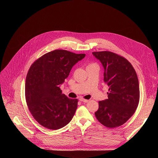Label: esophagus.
<instances>
[{"mask_svg": "<svg viewBox=\"0 0 158 158\" xmlns=\"http://www.w3.org/2000/svg\"><path fill=\"white\" fill-rule=\"evenodd\" d=\"M79 100L81 101V102H88V100H87V99H84V98H80Z\"/></svg>", "mask_w": 158, "mask_h": 158, "instance_id": "1", "label": "esophagus"}]
</instances>
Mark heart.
Wrapping results in <instances>:
<instances>
[{
    "mask_svg": "<svg viewBox=\"0 0 158 158\" xmlns=\"http://www.w3.org/2000/svg\"><path fill=\"white\" fill-rule=\"evenodd\" d=\"M91 64H89V65H91Z\"/></svg>",
    "mask_w": 158,
    "mask_h": 158,
    "instance_id": "obj_1",
    "label": "heart"
}]
</instances>
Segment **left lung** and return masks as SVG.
<instances>
[{
	"label": "left lung",
	"mask_w": 158,
	"mask_h": 158,
	"mask_svg": "<svg viewBox=\"0 0 158 158\" xmlns=\"http://www.w3.org/2000/svg\"><path fill=\"white\" fill-rule=\"evenodd\" d=\"M92 54L102 64L104 81L109 86L108 98L98 102L95 117L107 127L120 126L132 117L139 104L137 74L131 63L117 54L110 51Z\"/></svg>",
	"instance_id": "left-lung-1"
}]
</instances>
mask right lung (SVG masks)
<instances>
[{
    "mask_svg": "<svg viewBox=\"0 0 158 158\" xmlns=\"http://www.w3.org/2000/svg\"><path fill=\"white\" fill-rule=\"evenodd\" d=\"M85 56L54 50L31 64L26 81V99L29 111L41 126L57 130L72 119L78 100L63 94L60 86L69 76L72 66Z\"/></svg>",
    "mask_w": 158,
    "mask_h": 158,
    "instance_id": "obj_1",
    "label": "right lung"
}]
</instances>
